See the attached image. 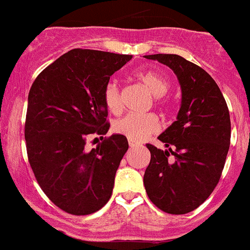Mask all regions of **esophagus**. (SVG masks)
I'll use <instances>...</instances> for the list:
<instances>
[{"instance_id":"34e87169","label":"esophagus","mask_w":250,"mask_h":250,"mask_svg":"<svg viewBox=\"0 0 250 250\" xmlns=\"http://www.w3.org/2000/svg\"><path fill=\"white\" fill-rule=\"evenodd\" d=\"M138 145H139V143H136V141H134V140H130V139H129V146L130 147L138 146Z\"/></svg>"}]
</instances>
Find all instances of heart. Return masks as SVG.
<instances>
[{
  "instance_id": "obj_1",
  "label": "heart",
  "mask_w": 250,
  "mask_h": 250,
  "mask_svg": "<svg viewBox=\"0 0 250 250\" xmlns=\"http://www.w3.org/2000/svg\"><path fill=\"white\" fill-rule=\"evenodd\" d=\"M135 77L154 96L158 98L156 103H163L160 96L165 95V92L169 90V81L163 75L155 71H140L135 75ZM103 99L109 112L114 115L120 114L123 107L118 86L115 83H107L104 89ZM159 127V120L154 114H129L115 121L114 124L115 131L134 141L144 140L145 138L158 131Z\"/></svg>"
}]
</instances>
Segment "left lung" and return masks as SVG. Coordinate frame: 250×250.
I'll return each mask as SVG.
<instances>
[{
	"mask_svg": "<svg viewBox=\"0 0 250 250\" xmlns=\"http://www.w3.org/2000/svg\"><path fill=\"white\" fill-rule=\"evenodd\" d=\"M144 57L169 66L182 87L176 121L158 138L167 150L146 144L151 159L145 190L165 213H190L209 198L222 176L230 145L228 106L213 77L195 63L171 54Z\"/></svg>",
	"mask_w": 250,
	"mask_h": 250,
	"instance_id": "obj_1",
	"label": "left lung"
}]
</instances>
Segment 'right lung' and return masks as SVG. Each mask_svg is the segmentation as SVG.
Instances as JSON below:
<instances>
[{
	"label": "right lung",
	"instance_id": "add662e5",
	"mask_svg": "<svg viewBox=\"0 0 250 250\" xmlns=\"http://www.w3.org/2000/svg\"><path fill=\"white\" fill-rule=\"evenodd\" d=\"M98 50L74 48L48 65L28 92L25 139L37 183L56 207L87 215L109 202L115 174L129 149L114 134L87 152L90 136L106 135L104 89L110 76L131 60Z\"/></svg>",
	"mask_w": 250,
	"mask_h": 250
}]
</instances>
